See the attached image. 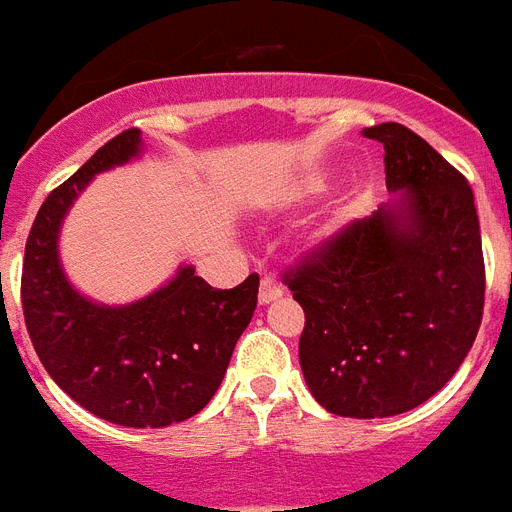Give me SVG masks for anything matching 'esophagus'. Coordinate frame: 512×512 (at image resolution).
I'll list each match as a JSON object with an SVG mask.
<instances>
[{"mask_svg":"<svg viewBox=\"0 0 512 512\" xmlns=\"http://www.w3.org/2000/svg\"><path fill=\"white\" fill-rule=\"evenodd\" d=\"M282 296V285L272 277H261L259 285V304H269V301H277Z\"/></svg>","mask_w":512,"mask_h":512,"instance_id":"obj_1","label":"esophagus"}]
</instances>
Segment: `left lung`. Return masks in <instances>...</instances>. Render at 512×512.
I'll use <instances>...</instances> for the list:
<instances>
[{"label":"left lung","instance_id":"8db88e82","mask_svg":"<svg viewBox=\"0 0 512 512\" xmlns=\"http://www.w3.org/2000/svg\"><path fill=\"white\" fill-rule=\"evenodd\" d=\"M365 137L386 155L394 203L346 224L282 275L304 309L298 357L312 396L341 418L428 402L468 357L484 317L473 190L402 124Z\"/></svg>","mask_w":512,"mask_h":512}]
</instances>
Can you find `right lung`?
<instances>
[{
  "label": "right lung",
  "mask_w": 512,
  "mask_h": 512,
  "mask_svg": "<svg viewBox=\"0 0 512 512\" xmlns=\"http://www.w3.org/2000/svg\"><path fill=\"white\" fill-rule=\"evenodd\" d=\"M140 145V129H126L49 192L28 232L20 301L44 370L73 402L108 423L163 428L211 402L256 312L259 275L219 290L182 267L126 306L92 304L73 290L57 259L63 216L94 174L137 158Z\"/></svg>",
  "instance_id": "1"
}]
</instances>
